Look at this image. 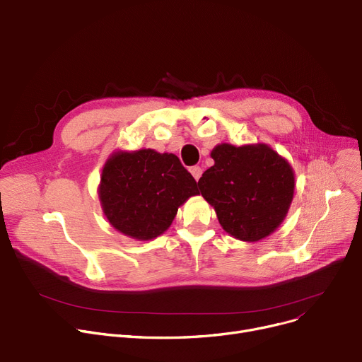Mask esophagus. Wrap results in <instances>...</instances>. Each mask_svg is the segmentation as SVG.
<instances>
[{"instance_id": "esophagus-1", "label": "esophagus", "mask_w": 362, "mask_h": 362, "mask_svg": "<svg viewBox=\"0 0 362 362\" xmlns=\"http://www.w3.org/2000/svg\"><path fill=\"white\" fill-rule=\"evenodd\" d=\"M189 173H191V175L194 177V180H196V181H199V180H200V177H202V173H203V171H202V168H200V166H197V165H196V166H191V168H189Z\"/></svg>"}]
</instances>
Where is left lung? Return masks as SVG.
I'll return each instance as SVG.
<instances>
[{
    "mask_svg": "<svg viewBox=\"0 0 362 362\" xmlns=\"http://www.w3.org/2000/svg\"><path fill=\"white\" fill-rule=\"evenodd\" d=\"M199 180L222 228L241 241H260L276 230L289 210L295 177L286 159L267 144H218Z\"/></svg>",
    "mask_w": 362,
    "mask_h": 362,
    "instance_id": "obj_1",
    "label": "left lung"
}]
</instances>
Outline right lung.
<instances>
[{
  "label": "right lung",
  "instance_id": "1",
  "mask_svg": "<svg viewBox=\"0 0 362 362\" xmlns=\"http://www.w3.org/2000/svg\"><path fill=\"white\" fill-rule=\"evenodd\" d=\"M98 193L106 219L117 230L148 241L171 226L178 207L199 191L175 155L141 148L110 156Z\"/></svg>",
  "mask_w": 362,
  "mask_h": 362
}]
</instances>
